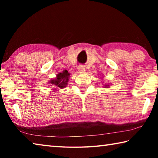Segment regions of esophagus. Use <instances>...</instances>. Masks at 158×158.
Returning a JSON list of instances; mask_svg holds the SVG:
<instances>
[{
  "mask_svg": "<svg viewBox=\"0 0 158 158\" xmlns=\"http://www.w3.org/2000/svg\"><path fill=\"white\" fill-rule=\"evenodd\" d=\"M77 69H78V70L79 72H81V73H84V72L85 71V68L83 65H79L78 66V68H77Z\"/></svg>",
  "mask_w": 158,
  "mask_h": 158,
  "instance_id": "esophagus-1",
  "label": "esophagus"
}]
</instances>
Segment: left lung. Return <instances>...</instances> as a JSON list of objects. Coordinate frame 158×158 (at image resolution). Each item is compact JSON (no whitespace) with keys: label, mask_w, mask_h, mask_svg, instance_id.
Wrapping results in <instances>:
<instances>
[{"label":"left lung","mask_w":158,"mask_h":158,"mask_svg":"<svg viewBox=\"0 0 158 158\" xmlns=\"http://www.w3.org/2000/svg\"><path fill=\"white\" fill-rule=\"evenodd\" d=\"M108 85H105V86H108Z\"/></svg>","instance_id":"obj_1"}]
</instances>
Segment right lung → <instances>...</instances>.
<instances>
[{
	"label": "right lung",
	"instance_id": "add662e5",
	"mask_svg": "<svg viewBox=\"0 0 158 158\" xmlns=\"http://www.w3.org/2000/svg\"><path fill=\"white\" fill-rule=\"evenodd\" d=\"M69 75H70V74L68 71L64 70L63 73L58 74L56 78L55 79L51 80V84H52L53 86L56 88L63 89L64 87H65L68 85Z\"/></svg>",
	"mask_w": 158,
	"mask_h": 158
}]
</instances>
